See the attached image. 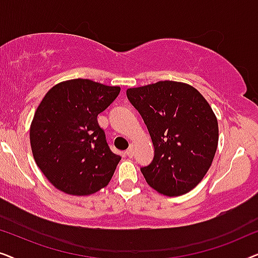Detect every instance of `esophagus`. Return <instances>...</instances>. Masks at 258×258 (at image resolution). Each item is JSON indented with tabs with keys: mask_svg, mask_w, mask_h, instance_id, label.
<instances>
[{
	"mask_svg": "<svg viewBox=\"0 0 258 258\" xmlns=\"http://www.w3.org/2000/svg\"><path fill=\"white\" fill-rule=\"evenodd\" d=\"M125 154H126V156L130 157V158L134 156V144H130L129 148L125 151Z\"/></svg>",
	"mask_w": 258,
	"mask_h": 258,
	"instance_id": "obj_1",
	"label": "esophagus"
}]
</instances>
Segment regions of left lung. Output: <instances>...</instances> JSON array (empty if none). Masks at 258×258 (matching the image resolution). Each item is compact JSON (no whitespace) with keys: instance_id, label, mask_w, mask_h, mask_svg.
<instances>
[{"instance_id":"1","label":"left lung","mask_w":258,"mask_h":258,"mask_svg":"<svg viewBox=\"0 0 258 258\" xmlns=\"http://www.w3.org/2000/svg\"><path fill=\"white\" fill-rule=\"evenodd\" d=\"M146 123L154 160L141 171L164 196L192 190L209 170L218 144V123L208 101L190 84L160 81L126 89Z\"/></svg>"}]
</instances>
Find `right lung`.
<instances>
[{
  "mask_svg": "<svg viewBox=\"0 0 258 258\" xmlns=\"http://www.w3.org/2000/svg\"><path fill=\"white\" fill-rule=\"evenodd\" d=\"M119 90L75 79L57 83L45 94L31 121L30 146L37 167L56 189L88 196L110 182L121 156L109 148L97 115Z\"/></svg>",
  "mask_w": 258,
  "mask_h": 258,
  "instance_id": "1",
  "label": "right lung"
}]
</instances>
